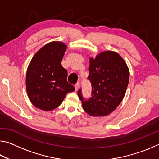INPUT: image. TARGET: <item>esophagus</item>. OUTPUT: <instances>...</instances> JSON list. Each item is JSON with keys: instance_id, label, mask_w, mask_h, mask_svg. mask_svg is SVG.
<instances>
[{"instance_id": "34e87169", "label": "esophagus", "mask_w": 159, "mask_h": 159, "mask_svg": "<svg viewBox=\"0 0 159 159\" xmlns=\"http://www.w3.org/2000/svg\"><path fill=\"white\" fill-rule=\"evenodd\" d=\"M80 88V83H77L76 85H75V89H76V91H77Z\"/></svg>"}]
</instances>
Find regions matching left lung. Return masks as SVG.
<instances>
[{"label": "left lung", "mask_w": 159, "mask_h": 159, "mask_svg": "<svg viewBox=\"0 0 159 159\" xmlns=\"http://www.w3.org/2000/svg\"><path fill=\"white\" fill-rule=\"evenodd\" d=\"M88 79L92 84V97L83 98L81 90L78 95L84 111L92 116H105L117 108L127 89L130 71L124 60L114 51H104L90 57Z\"/></svg>", "instance_id": "8db88e82"}]
</instances>
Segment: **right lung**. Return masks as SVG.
<instances>
[{
    "label": "right lung",
    "mask_w": 159,
    "mask_h": 159,
    "mask_svg": "<svg viewBox=\"0 0 159 159\" xmlns=\"http://www.w3.org/2000/svg\"><path fill=\"white\" fill-rule=\"evenodd\" d=\"M66 48L62 42L48 43L35 54L28 66L26 88L29 99L43 111L57 108L67 93L75 90L67 82V71L61 64Z\"/></svg>",
    "instance_id": "add662e5"
}]
</instances>
